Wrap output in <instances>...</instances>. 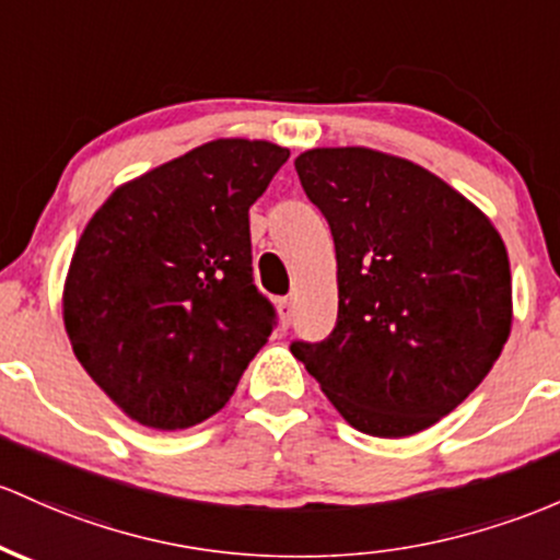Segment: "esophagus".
I'll return each mask as SVG.
<instances>
[{
	"instance_id": "esophagus-1",
	"label": "esophagus",
	"mask_w": 560,
	"mask_h": 560,
	"mask_svg": "<svg viewBox=\"0 0 560 560\" xmlns=\"http://www.w3.org/2000/svg\"><path fill=\"white\" fill-rule=\"evenodd\" d=\"M276 305H279V316H281V327H290L292 324V316H294V303L292 298H279L276 300Z\"/></svg>"
}]
</instances>
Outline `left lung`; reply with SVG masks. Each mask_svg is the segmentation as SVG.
Listing matches in <instances>:
<instances>
[{"label":"left lung","mask_w":560,"mask_h":560,"mask_svg":"<svg viewBox=\"0 0 560 560\" xmlns=\"http://www.w3.org/2000/svg\"><path fill=\"white\" fill-rule=\"evenodd\" d=\"M337 255V324L290 350L361 433L404 439L457 409L510 335V262L491 220L433 172L372 149L294 159Z\"/></svg>","instance_id":"8db88e82"}]
</instances>
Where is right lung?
Returning a JSON list of instances; mask_svg holds the SVG:
<instances>
[{
    "label": "right lung",
    "mask_w": 560,
    "mask_h": 560,
    "mask_svg": "<svg viewBox=\"0 0 560 560\" xmlns=\"http://www.w3.org/2000/svg\"><path fill=\"white\" fill-rule=\"evenodd\" d=\"M290 151L199 145L108 196L73 249L63 322L79 364L140 425L205 422L276 327L252 279L249 207Z\"/></svg>",
    "instance_id": "add662e5"
}]
</instances>
